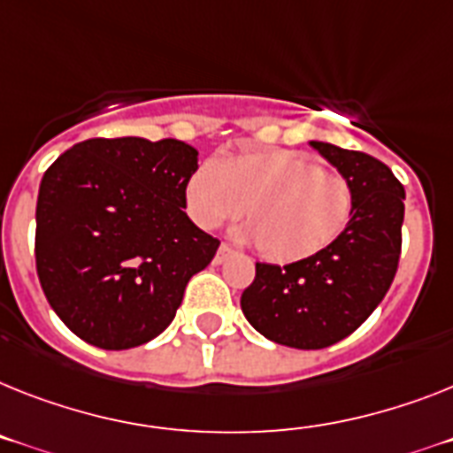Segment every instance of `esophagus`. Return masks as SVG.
Here are the masks:
<instances>
[{
  "label": "esophagus",
  "instance_id": "esophagus-1",
  "mask_svg": "<svg viewBox=\"0 0 453 453\" xmlns=\"http://www.w3.org/2000/svg\"><path fill=\"white\" fill-rule=\"evenodd\" d=\"M233 253H234V250L230 249V246H227V244H220V246H219V250H216L214 262H216V265H220V262H226L227 257L233 256Z\"/></svg>",
  "mask_w": 453,
  "mask_h": 453
}]
</instances>
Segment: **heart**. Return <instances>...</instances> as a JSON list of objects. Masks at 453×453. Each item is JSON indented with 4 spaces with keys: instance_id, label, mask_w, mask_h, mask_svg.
<instances>
[{
    "instance_id": "b5f03b06",
    "label": "heart",
    "mask_w": 453,
    "mask_h": 453,
    "mask_svg": "<svg viewBox=\"0 0 453 453\" xmlns=\"http://www.w3.org/2000/svg\"><path fill=\"white\" fill-rule=\"evenodd\" d=\"M186 209L214 230L242 214L246 239L279 265L318 256L336 242L355 214V188L343 174L290 150L246 151L214 165L203 163L186 184Z\"/></svg>"
}]
</instances>
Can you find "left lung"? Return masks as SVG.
Masks as SVG:
<instances>
[{"label":"left lung","mask_w":453,"mask_h":453,"mask_svg":"<svg viewBox=\"0 0 453 453\" xmlns=\"http://www.w3.org/2000/svg\"><path fill=\"white\" fill-rule=\"evenodd\" d=\"M355 188L345 233L318 256L292 265L256 262L242 295L253 329L273 343L320 349L343 341L373 313L396 276L405 191L385 163L364 151L311 142Z\"/></svg>","instance_id":"obj_1"}]
</instances>
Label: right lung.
<instances>
[{
    "label": "right lung",
    "mask_w": 453,
    "mask_h": 453,
    "mask_svg": "<svg viewBox=\"0 0 453 453\" xmlns=\"http://www.w3.org/2000/svg\"><path fill=\"white\" fill-rule=\"evenodd\" d=\"M196 170L197 151L173 138H91L45 170L36 272L75 336L128 349L173 322L186 283L220 244L184 211Z\"/></svg>",
    "instance_id": "add662e5"
}]
</instances>
